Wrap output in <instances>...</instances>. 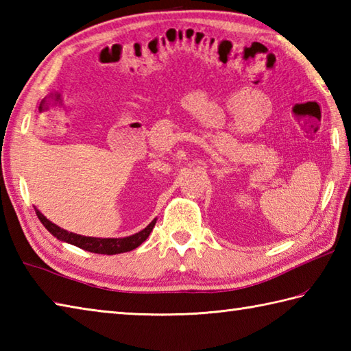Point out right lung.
I'll use <instances>...</instances> for the list:
<instances>
[{
    "mask_svg": "<svg viewBox=\"0 0 351 351\" xmlns=\"http://www.w3.org/2000/svg\"><path fill=\"white\" fill-rule=\"evenodd\" d=\"M36 215L39 217V221L43 222L45 228L51 232V234L62 240V242L71 243L77 248H82L89 252H95V254H106V256H112V254H121V252H128L132 251L149 237L150 232H152L154 226L156 223V219H154L146 228L143 231L136 232L134 236L129 237H123V239H97V237H86V236H79L74 234V232H68L65 230H62L60 226L54 225L53 222L48 221V219L43 215V213L36 210Z\"/></svg>",
    "mask_w": 351,
    "mask_h": 351,
    "instance_id": "1",
    "label": "right lung"
}]
</instances>
